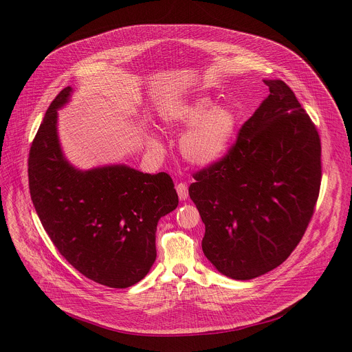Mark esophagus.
<instances>
[{"mask_svg":"<svg viewBox=\"0 0 352 352\" xmlns=\"http://www.w3.org/2000/svg\"><path fill=\"white\" fill-rule=\"evenodd\" d=\"M175 189H177V192H178V197H179L181 200H185V199L188 197V185H186L185 182L177 184Z\"/></svg>","mask_w":352,"mask_h":352,"instance_id":"34e87169","label":"esophagus"}]
</instances>
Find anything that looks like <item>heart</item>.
<instances>
[{
  "label": "heart",
  "instance_id": "b5f03b06",
  "mask_svg": "<svg viewBox=\"0 0 352 352\" xmlns=\"http://www.w3.org/2000/svg\"><path fill=\"white\" fill-rule=\"evenodd\" d=\"M164 121L171 128L192 126L181 142L184 156L195 164H210L221 159L232 142L236 129V117L230 109L214 107L208 97L196 98L168 109ZM148 144L160 148L157 138L150 136Z\"/></svg>",
  "mask_w": 352,
  "mask_h": 352
}]
</instances>
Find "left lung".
<instances>
[{"mask_svg": "<svg viewBox=\"0 0 352 352\" xmlns=\"http://www.w3.org/2000/svg\"><path fill=\"white\" fill-rule=\"evenodd\" d=\"M217 162L193 174L189 196L205 223L202 249L227 277L250 280L280 266L302 239L322 181L320 138L283 80Z\"/></svg>", "mask_w": 352, "mask_h": 352, "instance_id": "obj_1", "label": "left lung"}]
</instances>
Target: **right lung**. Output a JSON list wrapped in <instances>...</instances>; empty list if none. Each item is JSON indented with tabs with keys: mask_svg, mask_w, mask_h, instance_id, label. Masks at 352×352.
<instances>
[{
	"mask_svg": "<svg viewBox=\"0 0 352 352\" xmlns=\"http://www.w3.org/2000/svg\"><path fill=\"white\" fill-rule=\"evenodd\" d=\"M71 91L68 86L57 94L32 142V202L50 239L79 273L102 285L128 288L153 266L157 223L178 206V195L167 173L72 167L57 135V110Z\"/></svg>",
	"mask_w": 352,
	"mask_h": 352,
	"instance_id": "1",
	"label": "right lung"
}]
</instances>
